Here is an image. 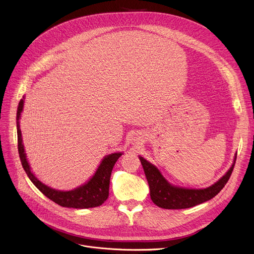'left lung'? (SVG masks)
Wrapping results in <instances>:
<instances>
[{
  "label": "left lung",
  "instance_id": "8db88e82",
  "mask_svg": "<svg viewBox=\"0 0 254 254\" xmlns=\"http://www.w3.org/2000/svg\"><path fill=\"white\" fill-rule=\"evenodd\" d=\"M237 153L234 156V162L228 172L215 183L206 189H188L181 188L169 182L162 172L153 164L139 155L146 179L150 189V197L152 202L164 209H188L194 207L214 197L229 181L233 172Z\"/></svg>",
  "mask_w": 254,
  "mask_h": 254
}]
</instances>
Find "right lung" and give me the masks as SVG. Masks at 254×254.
Listing matches in <instances>:
<instances>
[{
  "mask_svg": "<svg viewBox=\"0 0 254 254\" xmlns=\"http://www.w3.org/2000/svg\"><path fill=\"white\" fill-rule=\"evenodd\" d=\"M24 96L20 100L17 113H16V127H17V142H18V153L20 162L26 175L33 182L36 188L46 195L51 201L58 205L65 208H76V209H87L101 206L109 195V184L112 169L117 162V159L124 154V152H114L107 154L102 159L98 169L96 170L89 180L84 184L78 186L71 190H59L50 188L40 181L31 170V166L26 158L24 146L22 144V136L20 130V118L24 105Z\"/></svg>",
  "mask_w": 254,
  "mask_h": 254,
  "instance_id": "obj_1",
  "label": "right lung"
}]
</instances>
